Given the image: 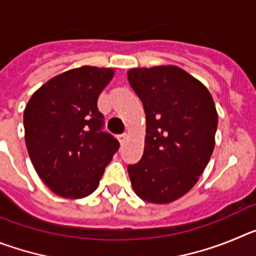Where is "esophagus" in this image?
<instances>
[{"label":"esophagus","mask_w":256,"mask_h":256,"mask_svg":"<svg viewBox=\"0 0 256 256\" xmlns=\"http://www.w3.org/2000/svg\"><path fill=\"white\" fill-rule=\"evenodd\" d=\"M126 140V133H123V134H119L118 136V141L120 142V144H124Z\"/></svg>","instance_id":"esophagus-1"}]
</instances>
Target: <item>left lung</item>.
I'll use <instances>...</instances> for the list:
<instances>
[{
    "label": "left lung",
    "instance_id": "8db88e82",
    "mask_svg": "<svg viewBox=\"0 0 256 256\" xmlns=\"http://www.w3.org/2000/svg\"><path fill=\"white\" fill-rule=\"evenodd\" d=\"M128 82L146 114L144 150L128 165L136 195L169 204L195 186L212 158L218 114L208 88L174 65L134 68Z\"/></svg>",
    "mask_w": 256,
    "mask_h": 256
}]
</instances>
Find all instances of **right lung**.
<instances>
[{"label": "right lung", "mask_w": 256, "mask_h": 256, "mask_svg": "<svg viewBox=\"0 0 256 256\" xmlns=\"http://www.w3.org/2000/svg\"><path fill=\"white\" fill-rule=\"evenodd\" d=\"M110 68L82 66L50 79L24 110L26 144L40 178L54 194L82 198L98 187L119 142L102 132L97 100Z\"/></svg>", "instance_id": "1"}]
</instances>
